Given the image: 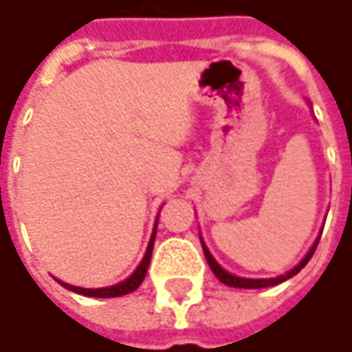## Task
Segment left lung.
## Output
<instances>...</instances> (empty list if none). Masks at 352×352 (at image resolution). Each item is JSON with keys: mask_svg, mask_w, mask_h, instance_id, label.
I'll list each match as a JSON object with an SVG mask.
<instances>
[{"mask_svg": "<svg viewBox=\"0 0 352 352\" xmlns=\"http://www.w3.org/2000/svg\"><path fill=\"white\" fill-rule=\"evenodd\" d=\"M316 245H318V241L314 243V247L308 251V255L292 270V272H287L286 276H280V278H272V280H245V278H237V276H231L229 272H225L214 259H212V255L208 253V249L202 245V251H204V257H206V261H208V265H210V270H212V274L223 282V284H227V286L231 287H245V289H253V287H270V286H276V284H282V282H286V280H289L292 276H296L308 261H310V257L314 255V251H316Z\"/></svg>", "mask_w": 352, "mask_h": 352, "instance_id": "1", "label": "left lung"}]
</instances>
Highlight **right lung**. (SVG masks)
Segmentation results:
<instances>
[{"label":"right lung","instance_id":"right-lung-1","mask_svg":"<svg viewBox=\"0 0 352 352\" xmlns=\"http://www.w3.org/2000/svg\"><path fill=\"white\" fill-rule=\"evenodd\" d=\"M154 239H155V233L152 235V241H150V245H148V251H146V257H144V261H142V263H140V267L133 272V276H131V278H127L125 282L117 284V286L99 287V289H89V287H76V286H70V284H63V282H60V284H63L66 289H72V292H76V294L91 296V298H117V296H125V294H129V292L138 289V287H140V284L144 282V278H146V274H148L150 259H152Z\"/></svg>","mask_w":352,"mask_h":352}]
</instances>
